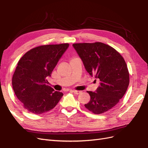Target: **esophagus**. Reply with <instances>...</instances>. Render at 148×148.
<instances>
[{
	"label": "esophagus",
	"mask_w": 148,
	"mask_h": 148,
	"mask_svg": "<svg viewBox=\"0 0 148 148\" xmlns=\"http://www.w3.org/2000/svg\"><path fill=\"white\" fill-rule=\"evenodd\" d=\"M73 91V92L74 93V94H79L81 92V91H79V90H72Z\"/></svg>",
	"instance_id": "obj_1"
}]
</instances>
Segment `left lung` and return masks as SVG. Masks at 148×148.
Masks as SVG:
<instances>
[{
	"label": "left lung",
	"mask_w": 148,
	"mask_h": 148,
	"mask_svg": "<svg viewBox=\"0 0 148 148\" xmlns=\"http://www.w3.org/2000/svg\"><path fill=\"white\" fill-rule=\"evenodd\" d=\"M73 47L86 71L100 81L95 92L87 91L90 100L85 107L97 114L113 108L129 84V73L124 58L115 49L101 42L74 43Z\"/></svg>",
	"instance_id": "8db88e82"
}]
</instances>
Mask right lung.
Masks as SVG:
<instances>
[{
	"instance_id": "add662e5",
	"label": "right lung",
	"mask_w": 148,
	"mask_h": 148,
	"mask_svg": "<svg viewBox=\"0 0 148 148\" xmlns=\"http://www.w3.org/2000/svg\"><path fill=\"white\" fill-rule=\"evenodd\" d=\"M69 43L42 45L29 50L20 59L12 78L15 95L25 109L36 114L52 110L63 94L47 84Z\"/></svg>"
}]
</instances>
